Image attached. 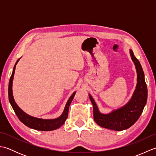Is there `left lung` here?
Listing matches in <instances>:
<instances>
[{"label":"left lung","mask_w":156,"mask_h":156,"mask_svg":"<svg viewBox=\"0 0 156 156\" xmlns=\"http://www.w3.org/2000/svg\"><path fill=\"white\" fill-rule=\"evenodd\" d=\"M130 55L136 68L137 78L136 88L133 96L127 104L110 113L103 114L99 111L94 98L89 94V98L93 106L94 120L101 127L115 131H122L129 128L140 118L146 105L147 88L145 81L144 72L140 62L130 49Z\"/></svg>","instance_id":"8db88e82"}]
</instances>
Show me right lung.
I'll use <instances>...</instances> for the list:
<instances>
[{
	"label": "right lung",
	"mask_w": 156,
	"mask_h": 156,
	"mask_svg": "<svg viewBox=\"0 0 156 156\" xmlns=\"http://www.w3.org/2000/svg\"><path fill=\"white\" fill-rule=\"evenodd\" d=\"M19 59L17 61H16L14 68H13L12 73L11 76V78H10V81L9 84V99L10 103H11L13 110H14L15 112V114L18 117L19 120L21 121L23 124L25 125L26 126H27L28 127L35 129V130L47 131L55 130V129L59 128L62 125H64L66 119L68 118L69 107L71 104L73 98H74L76 92H74V93L71 95V97L69 98L67 103H66L65 106L64 110L63 111L62 115L58 118L54 119H44L32 117V116H30L27 115V113H25V112L23 110H21V109L19 107V106L16 105V103L14 100V98H13L12 90V80H13V77H14L16 65L18 63Z\"/></svg>",
	"instance_id": "right-lung-1"
}]
</instances>
